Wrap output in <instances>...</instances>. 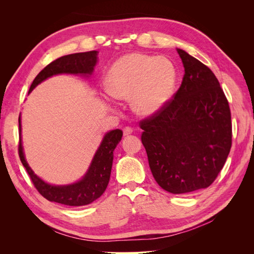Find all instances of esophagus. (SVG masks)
Returning a JSON list of instances; mask_svg holds the SVG:
<instances>
[{
	"instance_id": "obj_1",
	"label": "esophagus",
	"mask_w": 254,
	"mask_h": 254,
	"mask_svg": "<svg viewBox=\"0 0 254 254\" xmlns=\"http://www.w3.org/2000/svg\"><path fill=\"white\" fill-rule=\"evenodd\" d=\"M132 128L131 127H125L124 130H123V133H124V135H129L130 133H132Z\"/></svg>"
}]
</instances>
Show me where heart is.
I'll return each instance as SVG.
<instances>
[{"mask_svg": "<svg viewBox=\"0 0 254 254\" xmlns=\"http://www.w3.org/2000/svg\"><path fill=\"white\" fill-rule=\"evenodd\" d=\"M176 71L170 59L132 53L115 61L107 75L106 88L117 99H129L141 117L157 113L171 97Z\"/></svg>", "mask_w": 254, "mask_h": 254, "instance_id": "heart-1", "label": "heart"}]
</instances>
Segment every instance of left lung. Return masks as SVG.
Returning <instances> with one entry per match:
<instances>
[{
  "instance_id": "8db88e82",
  "label": "left lung",
  "mask_w": 254,
  "mask_h": 254,
  "mask_svg": "<svg viewBox=\"0 0 254 254\" xmlns=\"http://www.w3.org/2000/svg\"><path fill=\"white\" fill-rule=\"evenodd\" d=\"M184 66L181 86L157 113L140 122L153 178L173 194L210 187L232 145L231 111L216 76L177 50Z\"/></svg>"
}]
</instances>
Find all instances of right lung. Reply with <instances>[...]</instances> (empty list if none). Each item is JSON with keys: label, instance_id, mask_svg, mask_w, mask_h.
I'll return each instance as SVG.
<instances>
[{"label": "right lung", "instance_id": "1", "mask_svg": "<svg viewBox=\"0 0 254 254\" xmlns=\"http://www.w3.org/2000/svg\"><path fill=\"white\" fill-rule=\"evenodd\" d=\"M97 51L70 54L52 61L43 70L36 76L29 92L38 86L41 81L51 77L53 75L61 73L71 74H92L97 61ZM28 92V93H29ZM19 130L21 131V121L19 117ZM123 131L120 129L111 130L104 137V140L92 160L88 173L77 183L71 186L56 187L45 183L39 177H37L26 162L23 153L21 137L19 140V157L23 166L25 167L30 177L34 187L37 190L50 201L58 202L64 205L80 206L87 205L96 200L103 195L109 183L113 151L121 141Z\"/></svg>", "mask_w": 254, "mask_h": 254}]
</instances>
